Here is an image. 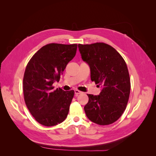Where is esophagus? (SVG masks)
<instances>
[{
  "instance_id": "1",
  "label": "esophagus",
  "mask_w": 156,
  "mask_h": 156,
  "mask_svg": "<svg viewBox=\"0 0 156 156\" xmlns=\"http://www.w3.org/2000/svg\"><path fill=\"white\" fill-rule=\"evenodd\" d=\"M83 92H81L80 90H75V96H78L79 94H82Z\"/></svg>"
}]
</instances>
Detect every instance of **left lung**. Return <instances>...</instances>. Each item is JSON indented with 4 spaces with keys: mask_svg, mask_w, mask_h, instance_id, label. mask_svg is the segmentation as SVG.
Segmentation results:
<instances>
[{
    "mask_svg": "<svg viewBox=\"0 0 156 156\" xmlns=\"http://www.w3.org/2000/svg\"><path fill=\"white\" fill-rule=\"evenodd\" d=\"M83 60L90 68L91 81L101 87L99 96L87 94L84 109L88 119L99 125L114 123L123 114L128 102L131 83L126 63L112 46L102 42L79 44Z\"/></svg>",
    "mask_w": 156,
    "mask_h": 156,
    "instance_id": "8db88e82",
    "label": "left lung"
}]
</instances>
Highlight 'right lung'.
Here are the masks:
<instances>
[{
    "mask_svg": "<svg viewBox=\"0 0 156 156\" xmlns=\"http://www.w3.org/2000/svg\"><path fill=\"white\" fill-rule=\"evenodd\" d=\"M77 48V44H47L27 65L23 82L24 100L30 114L41 125L56 126L66 119L75 92L54 89L53 84L60 81Z\"/></svg>",
    "mask_w": 156,
    "mask_h": 156,
    "instance_id": "obj_1",
    "label": "right lung"
}]
</instances>
